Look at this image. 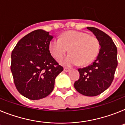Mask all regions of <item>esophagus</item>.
Masks as SVG:
<instances>
[{"label":"esophagus","instance_id":"34e87169","mask_svg":"<svg viewBox=\"0 0 125 125\" xmlns=\"http://www.w3.org/2000/svg\"><path fill=\"white\" fill-rule=\"evenodd\" d=\"M70 71V68H64V71H65V72H69Z\"/></svg>","mask_w":125,"mask_h":125}]
</instances>
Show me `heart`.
<instances>
[{
  "label": "heart",
  "instance_id": "1",
  "mask_svg": "<svg viewBox=\"0 0 125 125\" xmlns=\"http://www.w3.org/2000/svg\"><path fill=\"white\" fill-rule=\"evenodd\" d=\"M71 54L61 61L67 66L90 63L97 56L100 50L99 40L85 32L68 31L62 34L59 39L50 42L49 51L55 59H59L68 51Z\"/></svg>",
  "mask_w": 125,
  "mask_h": 125
}]
</instances>
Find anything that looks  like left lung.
<instances>
[{
  "label": "left lung",
  "mask_w": 125,
  "mask_h": 125,
  "mask_svg": "<svg viewBox=\"0 0 125 125\" xmlns=\"http://www.w3.org/2000/svg\"><path fill=\"white\" fill-rule=\"evenodd\" d=\"M99 40L100 50L95 61L88 66L78 69L80 78L74 83L75 89L86 96L101 94L113 81L118 66L117 48L112 38L94 27H87Z\"/></svg>",
  "instance_id": "left-lung-1"
}]
</instances>
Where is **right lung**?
I'll return each instance as SVG.
<instances>
[{"label":"right lung","instance_id":"add662e5","mask_svg":"<svg viewBox=\"0 0 125 125\" xmlns=\"http://www.w3.org/2000/svg\"><path fill=\"white\" fill-rule=\"evenodd\" d=\"M53 36L43 30L33 31L18 42L11 54V70L17 90L25 97L38 100L54 89L55 79L63 68L51 55Z\"/></svg>","mask_w":125,"mask_h":125}]
</instances>
